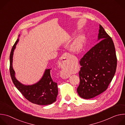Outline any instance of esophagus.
<instances>
[{
	"mask_svg": "<svg viewBox=\"0 0 125 125\" xmlns=\"http://www.w3.org/2000/svg\"><path fill=\"white\" fill-rule=\"evenodd\" d=\"M71 55L69 53H66L62 56L61 58L59 60V65L61 68H63L68 64V61L70 59ZM61 77L63 79H67L69 77V76L67 74H61Z\"/></svg>",
	"mask_w": 125,
	"mask_h": 125,
	"instance_id": "esophagus-1",
	"label": "esophagus"
}]
</instances>
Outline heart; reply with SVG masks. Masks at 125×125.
Returning <instances> with one entry per match:
<instances>
[{"label":"heart","instance_id":"1","mask_svg":"<svg viewBox=\"0 0 125 125\" xmlns=\"http://www.w3.org/2000/svg\"><path fill=\"white\" fill-rule=\"evenodd\" d=\"M83 36L80 35L73 42L71 45V49L73 51L78 52L81 50L83 46Z\"/></svg>","mask_w":125,"mask_h":125}]
</instances>
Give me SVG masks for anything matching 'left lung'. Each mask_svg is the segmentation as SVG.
Wrapping results in <instances>:
<instances>
[{"label": "left lung", "mask_w": 125, "mask_h": 125, "mask_svg": "<svg viewBox=\"0 0 125 125\" xmlns=\"http://www.w3.org/2000/svg\"><path fill=\"white\" fill-rule=\"evenodd\" d=\"M97 44L80 60L79 95L83 99L94 98L106 91L116 70L117 57L111 38L99 25Z\"/></svg>", "instance_id": "left-lung-1"}]
</instances>
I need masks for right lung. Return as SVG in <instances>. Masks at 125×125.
Listing matches in <instances>:
<instances>
[{
	"label": "right lung",
	"mask_w": 125,
	"mask_h": 125,
	"mask_svg": "<svg viewBox=\"0 0 125 125\" xmlns=\"http://www.w3.org/2000/svg\"><path fill=\"white\" fill-rule=\"evenodd\" d=\"M20 35L13 46L10 55V73L13 83L24 96L32 103L42 105L52 104L56 101L58 87L57 83L53 81L51 77V69H46L42 78L32 84H24L15 77V72L13 68V57Z\"/></svg>",
	"instance_id": "right-lung-1"
}]
</instances>
